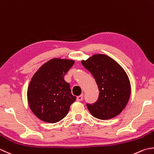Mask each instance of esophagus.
<instances>
[{
  "instance_id": "34e87169",
  "label": "esophagus",
  "mask_w": 154,
  "mask_h": 154,
  "mask_svg": "<svg viewBox=\"0 0 154 154\" xmlns=\"http://www.w3.org/2000/svg\"><path fill=\"white\" fill-rule=\"evenodd\" d=\"M82 99H83V94H81L80 96H78V97H77V98H76V100L78 101H81Z\"/></svg>"
}]
</instances>
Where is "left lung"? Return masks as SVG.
I'll list each match as a JSON object with an SVG mask.
<instances>
[{"label":"left lung","mask_w":154,"mask_h":154,"mask_svg":"<svg viewBox=\"0 0 154 154\" xmlns=\"http://www.w3.org/2000/svg\"><path fill=\"white\" fill-rule=\"evenodd\" d=\"M81 63L92 74L99 91L97 102L86 104L89 112L101 120L119 115L131 94V85L125 71L115 60L104 54L93 55Z\"/></svg>","instance_id":"obj_1"}]
</instances>
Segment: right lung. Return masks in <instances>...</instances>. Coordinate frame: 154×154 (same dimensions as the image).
Here are the masks:
<instances>
[{
	"label": "right lung",
	"instance_id": "obj_1",
	"mask_svg": "<svg viewBox=\"0 0 154 154\" xmlns=\"http://www.w3.org/2000/svg\"><path fill=\"white\" fill-rule=\"evenodd\" d=\"M74 62L67 59H51L32 77L27 89V100L32 112L39 119L54 123L67 115L76 97L72 94L64 75Z\"/></svg>",
	"mask_w": 154,
	"mask_h": 154
}]
</instances>
